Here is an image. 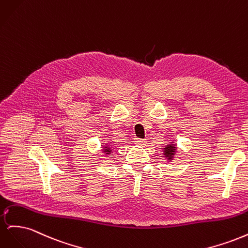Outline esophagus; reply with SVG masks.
Returning a JSON list of instances; mask_svg holds the SVG:
<instances>
[{
	"label": "esophagus",
	"instance_id": "obj_1",
	"mask_svg": "<svg viewBox=\"0 0 248 248\" xmlns=\"http://www.w3.org/2000/svg\"><path fill=\"white\" fill-rule=\"evenodd\" d=\"M134 144H136V145H140V146H144V145L147 144V140H141V139L136 138V139H134Z\"/></svg>",
	"mask_w": 248,
	"mask_h": 248
}]
</instances>
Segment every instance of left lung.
<instances>
[{"mask_svg": "<svg viewBox=\"0 0 248 248\" xmlns=\"http://www.w3.org/2000/svg\"><path fill=\"white\" fill-rule=\"evenodd\" d=\"M178 153V147L175 142V140H170L169 144L162 147V156L168 162H171L176 159V155Z\"/></svg>", "mask_w": 248, "mask_h": 248, "instance_id": "left-lung-1", "label": "left lung"}]
</instances>
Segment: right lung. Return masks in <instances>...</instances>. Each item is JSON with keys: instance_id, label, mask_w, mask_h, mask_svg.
I'll return each mask as SVG.
<instances>
[{"instance_id": "1", "label": "right lung", "mask_w": 248, "mask_h": 248, "mask_svg": "<svg viewBox=\"0 0 248 248\" xmlns=\"http://www.w3.org/2000/svg\"><path fill=\"white\" fill-rule=\"evenodd\" d=\"M101 151H102V155L106 157V158H108V156H110V154L114 151V148H112V145L109 144V142H104V144L101 145Z\"/></svg>"}]
</instances>
